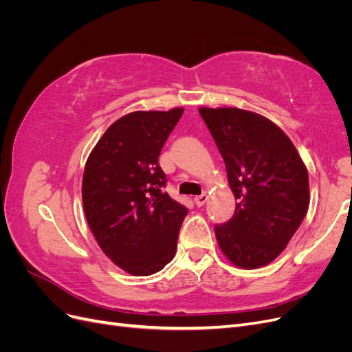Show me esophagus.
Returning <instances> with one entry per match:
<instances>
[{
  "label": "esophagus",
  "mask_w": 352,
  "mask_h": 352,
  "mask_svg": "<svg viewBox=\"0 0 352 352\" xmlns=\"http://www.w3.org/2000/svg\"><path fill=\"white\" fill-rule=\"evenodd\" d=\"M207 199H208V195L207 194H202V195H198V197H195L194 198V201H195V204L198 206V207H201V206H204L206 202H207Z\"/></svg>",
  "instance_id": "esophagus-1"
}]
</instances>
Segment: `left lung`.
Segmentation results:
<instances>
[{
	"label": "left lung",
	"mask_w": 352,
	"mask_h": 352,
	"mask_svg": "<svg viewBox=\"0 0 352 352\" xmlns=\"http://www.w3.org/2000/svg\"><path fill=\"white\" fill-rule=\"evenodd\" d=\"M199 114L225 160L238 201L233 217L214 228L219 247L236 267H263L279 257L305 217L307 167L267 117L235 107H201Z\"/></svg>",
	"instance_id": "8db88e82"
}]
</instances>
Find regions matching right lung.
<instances>
[{
	"mask_svg": "<svg viewBox=\"0 0 352 352\" xmlns=\"http://www.w3.org/2000/svg\"><path fill=\"white\" fill-rule=\"evenodd\" d=\"M182 114L176 107L120 117L85 166L82 202L92 235L116 265L133 276L160 272L176 254L188 210L163 192L158 155Z\"/></svg>",
	"mask_w": 352,
	"mask_h": 352,
	"instance_id": "obj_1",
	"label": "right lung"
}]
</instances>
